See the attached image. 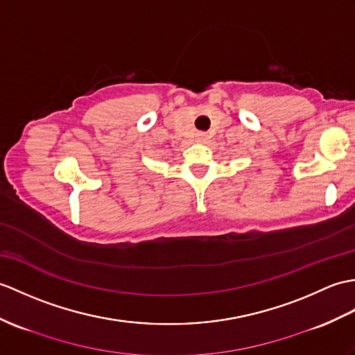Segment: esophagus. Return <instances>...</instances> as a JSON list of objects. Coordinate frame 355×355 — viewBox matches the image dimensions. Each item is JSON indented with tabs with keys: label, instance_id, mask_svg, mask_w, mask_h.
I'll use <instances>...</instances> for the list:
<instances>
[{
	"label": "esophagus",
	"instance_id": "1",
	"mask_svg": "<svg viewBox=\"0 0 355 355\" xmlns=\"http://www.w3.org/2000/svg\"><path fill=\"white\" fill-rule=\"evenodd\" d=\"M196 139H198V140H200V142H202V140L205 139V135H204V133H200V135H198V136H196Z\"/></svg>",
	"mask_w": 355,
	"mask_h": 355
}]
</instances>
